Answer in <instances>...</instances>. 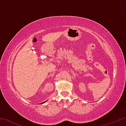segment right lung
Here are the masks:
<instances>
[{
  "instance_id": "obj_1",
  "label": "right lung",
  "mask_w": 126,
  "mask_h": 126,
  "mask_svg": "<svg viewBox=\"0 0 126 126\" xmlns=\"http://www.w3.org/2000/svg\"><path fill=\"white\" fill-rule=\"evenodd\" d=\"M45 103V102H43V103H42V104H43V103Z\"/></svg>"
}]
</instances>
